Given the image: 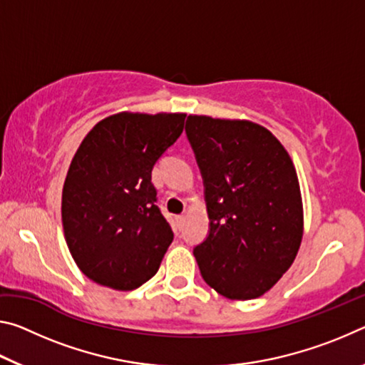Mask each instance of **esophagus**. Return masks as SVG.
Listing matches in <instances>:
<instances>
[{"label": "esophagus", "mask_w": 365, "mask_h": 365, "mask_svg": "<svg viewBox=\"0 0 365 365\" xmlns=\"http://www.w3.org/2000/svg\"><path fill=\"white\" fill-rule=\"evenodd\" d=\"M175 225H177L178 230H182L183 225H185V215H177V217H175Z\"/></svg>", "instance_id": "34e87169"}]
</instances>
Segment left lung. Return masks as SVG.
<instances>
[{
  "mask_svg": "<svg viewBox=\"0 0 365 365\" xmlns=\"http://www.w3.org/2000/svg\"><path fill=\"white\" fill-rule=\"evenodd\" d=\"M185 132L209 214V235L193 251L202 279L228 299L259 298L292 267L302 240L293 160L250 120L188 115Z\"/></svg>",
  "mask_w": 365,
  "mask_h": 365,
  "instance_id": "1",
  "label": "left lung"
}]
</instances>
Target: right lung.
<instances>
[{"instance_id": "right-lung-1", "label": "right lung", "mask_w": 365, "mask_h": 365, "mask_svg": "<svg viewBox=\"0 0 365 365\" xmlns=\"http://www.w3.org/2000/svg\"><path fill=\"white\" fill-rule=\"evenodd\" d=\"M182 113H119L91 128L63 188L64 237L78 269L120 292L156 274L174 240L151 170L183 132Z\"/></svg>"}]
</instances>
